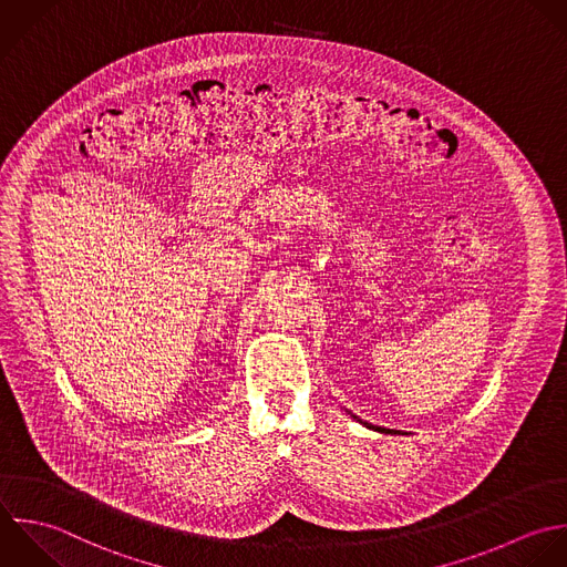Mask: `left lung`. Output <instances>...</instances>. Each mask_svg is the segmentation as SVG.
Instances as JSON below:
<instances>
[{
  "label": "left lung",
  "mask_w": 567,
  "mask_h": 567,
  "mask_svg": "<svg viewBox=\"0 0 567 567\" xmlns=\"http://www.w3.org/2000/svg\"><path fill=\"white\" fill-rule=\"evenodd\" d=\"M355 417V415H353ZM358 420V417H355ZM360 424H364L367 429H373V431H378V433H391V435H400V431H393V429H382V426H373V424H369V422H362V420H358Z\"/></svg>",
  "instance_id": "obj_1"
}]
</instances>
